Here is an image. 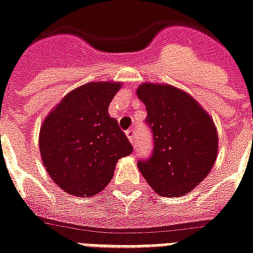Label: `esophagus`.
Returning a JSON list of instances; mask_svg holds the SVG:
<instances>
[{
  "instance_id": "1",
  "label": "esophagus",
  "mask_w": 253,
  "mask_h": 253,
  "mask_svg": "<svg viewBox=\"0 0 253 253\" xmlns=\"http://www.w3.org/2000/svg\"><path fill=\"white\" fill-rule=\"evenodd\" d=\"M126 135L127 137H128V140H130L131 144H135V141H136V132H135V130H127L126 131Z\"/></svg>"
}]
</instances>
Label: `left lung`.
Returning <instances> with one entry per match:
<instances>
[{
  "label": "left lung",
  "instance_id": "left-lung-1",
  "mask_svg": "<svg viewBox=\"0 0 253 253\" xmlns=\"http://www.w3.org/2000/svg\"><path fill=\"white\" fill-rule=\"evenodd\" d=\"M153 132V153L137 168L161 196L176 198L196 188L211 173L218 153V133L212 117L191 94L170 84L141 83Z\"/></svg>",
  "mask_w": 253,
  "mask_h": 253
}]
</instances>
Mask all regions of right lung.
I'll list each match as a JSON object with an SVG mask.
<instances>
[{
    "label": "right lung",
    "mask_w": 253,
    "mask_h": 253,
    "mask_svg": "<svg viewBox=\"0 0 253 253\" xmlns=\"http://www.w3.org/2000/svg\"><path fill=\"white\" fill-rule=\"evenodd\" d=\"M121 82H89L75 88L50 110L40 127L39 149L57 186L77 198L98 194L114 175L118 160L132 145L109 116Z\"/></svg>",
    "instance_id": "obj_1"
}]
</instances>
